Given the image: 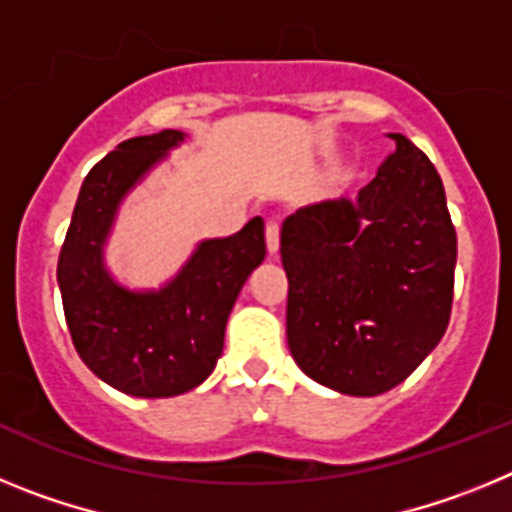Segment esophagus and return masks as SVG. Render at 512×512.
Instances as JSON below:
<instances>
[{
  "label": "esophagus",
  "mask_w": 512,
  "mask_h": 512,
  "mask_svg": "<svg viewBox=\"0 0 512 512\" xmlns=\"http://www.w3.org/2000/svg\"><path fill=\"white\" fill-rule=\"evenodd\" d=\"M266 248H269V253H277L279 248V220H274V217L266 223Z\"/></svg>",
  "instance_id": "esophagus-1"
}]
</instances>
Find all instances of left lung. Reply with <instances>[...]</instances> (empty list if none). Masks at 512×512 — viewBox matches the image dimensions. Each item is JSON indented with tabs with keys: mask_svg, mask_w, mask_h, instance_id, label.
Returning a JSON list of instances; mask_svg holds the SVG:
<instances>
[{
	"mask_svg": "<svg viewBox=\"0 0 512 512\" xmlns=\"http://www.w3.org/2000/svg\"><path fill=\"white\" fill-rule=\"evenodd\" d=\"M392 140L354 202L302 207L282 225L289 351L343 395L397 387L451 318L456 230L441 176L405 135Z\"/></svg>",
	"mask_w": 512,
	"mask_h": 512,
	"instance_id": "8db88e82",
	"label": "left lung"
}]
</instances>
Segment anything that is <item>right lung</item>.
Segmentation results:
<instances>
[{
	"mask_svg": "<svg viewBox=\"0 0 512 512\" xmlns=\"http://www.w3.org/2000/svg\"><path fill=\"white\" fill-rule=\"evenodd\" d=\"M182 140L179 130L140 135L94 164L58 256L63 315L81 361L133 397L182 395L210 377L235 297L266 256L264 220L253 217L230 238L200 243L158 292H130L104 271L102 243L117 205Z\"/></svg>",
	"mask_w": 512,
	"mask_h": 512,
	"instance_id": "right-lung-1",
	"label": "right lung"
}]
</instances>
